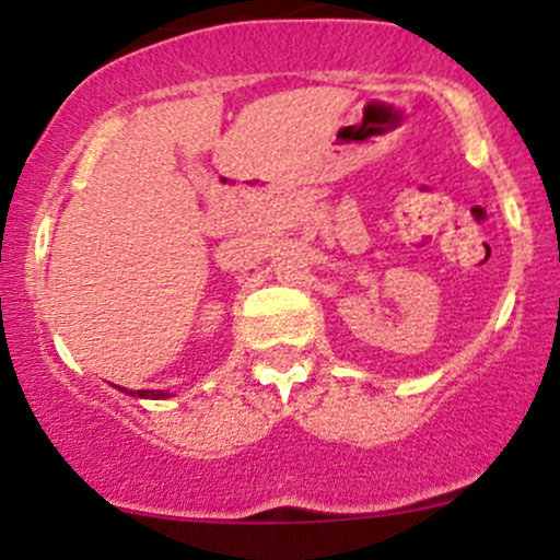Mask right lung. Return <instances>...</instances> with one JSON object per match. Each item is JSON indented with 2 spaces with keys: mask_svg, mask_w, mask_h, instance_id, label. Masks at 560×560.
<instances>
[{
  "mask_svg": "<svg viewBox=\"0 0 560 560\" xmlns=\"http://www.w3.org/2000/svg\"><path fill=\"white\" fill-rule=\"evenodd\" d=\"M131 397H144V399H163V397H166V392H150V388H144V392H131Z\"/></svg>",
  "mask_w": 560,
  "mask_h": 560,
  "instance_id": "obj_1",
  "label": "right lung"
}]
</instances>
